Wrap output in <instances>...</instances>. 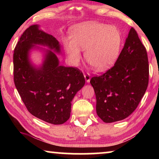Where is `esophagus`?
Wrapping results in <instances>:
<instances>
[{
	"label": "esophagus",
	"instance_id": "34e87169",
	"mask_svg": "<svg viewBox=\"0 0 159 159\" xmlns=\"http://www.w3.org/2000/svg\"><path fill=\"white\" fill-rule=\"evenodd\" d=\"M84 77H85V81L87 83H90V75L88 74H85Z\"/></svg>",
	"mask_w": 159,
	"mask_h": 159
}]
</instances>
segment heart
Masks as SVG:
<instances>
[{
  "instance_id": "obj_1",
  "label": "heart",
  "mask_w": 159,
  "mask_h": 159,
  "mask_svg": "<svg viewBox=\"0 0 159 159\" xmlns=\"http://www.w3.org/2000/svg\"><path fill=\"white\" fill-rule=\"evenodd\" d=\"M71 39L63 40L69 60L77 65L85 50L86 61L98 71H104L114 64L119 55L122 35L117 27L95 21L77 24L71 28Z\"/></svg>"
}]
</instances>
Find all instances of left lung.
<instances>
[{
  "mask_svg": "<svg viewBox=\"0 0 159 159\" xmlns=\"http://www.w3.org/2000/svg\"><path fill=\"white\" fill-rule=\"evenodd\" d=\"M148 83L146 48L132 27L114 66L90 80L96 96L97 114L105 123L125 119L138 106Z\"/></svg>",
  "mask_w": 159,
  "mask_h": 159,
  "instance_id": "8db88e82",
  "label": "left lung"
}]
</instances>
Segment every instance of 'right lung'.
<instances>
[{
    "instance_id": "add662e5",
    "label": "right lung",
    "mask_w": 159,
    "mask_h": 159,
    "mask_svg": "<svg viewBox=\"0 0 159 159\" xmlns=\"http://www.w3.org/2000/svg\"><path fill=\"white\" fill-rule=\"evenodd\" d=\"M36 49L43 52L39 66L30 60V52ZM56 53L61 54L59 41L34 25L19 40L13 64L15 87L28 111L45 122L60 125L69 118L72 100L85 81L79 69L60 65Z\"/></svg>"
}]
</instances>
